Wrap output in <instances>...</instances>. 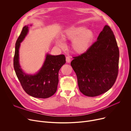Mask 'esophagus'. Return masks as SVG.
Returning <instances> with one entry per match:
<instances>
[{"instance_id":"esophagus-1","label":"esophagus","mask_w":131,"mask_h":131,"mask_svg":"<svg viewBox=\"0 0 131 131\" xmlns=\"http://www.w3.org/2000/svg\"><path fill=\"white\" fill-rule=\"evenodd\" d=\"M71 58L70 57H66V62L67 63H69L71 62Z\"/></svg>"}]
</instances>
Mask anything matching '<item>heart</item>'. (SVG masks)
Masks as SVG:
<instances>
[{"label":"heart","instance_id":"heart-1","mask_svg":"<svg viewBox=\"0 0 131 131\" xmlns=\"http://www.w3.org/2000/svg\"><path fill=\"white\" fill-rule=\"evenodd\" d=\"M94 38V32L82 26L69 27L62 35V39L64 40H72L71 48L75 53L78 54H83L88 50ZM62 40L59 39L56 41L57 45L61 47L65 45Z\"/></svg>","mask_w":131,"mask_h":131}]
</instances>
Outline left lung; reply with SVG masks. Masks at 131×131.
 <instances>
[{
    "label": "left lung",
    "mask_w": 131,
    "mask_h": 131,
    "mask_svg": "<svg viewBox=\"0 0 131 131\" xmlns=\"http://www.w3.org/2000/svg\"><path fill=\"white\" fill-rule=\"evenodd\" d=\"M71 65L75 72L79 90L94 97L108 91L118 75L119 49L114 33L105 25L97 41L88 50L74 57Z\"/></svg>",
    "instance_id": "8db88e82"
}]
</instances>
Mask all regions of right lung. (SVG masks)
Segmentation results:
<instances>
[{"label":"right lung","instance_id":"add662e5","mask_svg":"<svg viewBox=\"0 0 131 131\" xmlns=\"http://www.w3.org/2000/svg\"><path fill=\"white\" fill-rule=\"evenodd\" d=\"M31 26V25H30ZM28 25L25 26L15 44L14 67L23 89L34 97L48 98L56 92L58 83V72L66 63L64 55H51L47 54L42 67L36 74L25 73L19 64V49L20 43L28 32Z\"/></svg>","mask_w":131,"mask_h":131}]
</instances>
